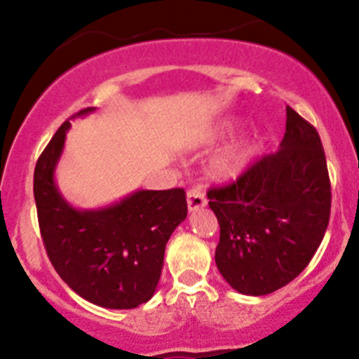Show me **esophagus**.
<instances>
[{"label": "esophagus", "instance_id": "esophagus-1", "mask_svg": "<svg viewBox=\"0 0 359 359\" xmlns=\"http://www.w3.org/2000/svg\"><path fill=\"white\" fill-rule=\"evenodd\" d=\"M205 205H206V198H205V193L201 191V187H193V189H189V193H187V208H189V212L200 210Z\"/></svg>", "mask_w": 359, "mask_h": 359}]
</instances>
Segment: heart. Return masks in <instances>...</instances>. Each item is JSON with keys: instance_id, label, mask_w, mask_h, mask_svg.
Listing matches in <instances>:
<instances>
[{"instance_id": "1", "label": "heart", "mask_w": 359, "mask_h": 359, "mask_svg": "<svg viewBox=\"0 0 359 359\" xmlns=\"http://www.w3.org/2000/svg\"><path fill=\"white\" fill-rule=\"evenodd\" d=\"M240 126V121L236 119H229L224 121L219 128L215 130V137L222 139V137L233 135ZM260 140L257 135H250L247 139L240 140L238 144L231 146L229 149L219 154L210 165V175L217 180H231L236 179L241 172L250 165L255 154L259 153Z\"/></svg>"}]
</instances>
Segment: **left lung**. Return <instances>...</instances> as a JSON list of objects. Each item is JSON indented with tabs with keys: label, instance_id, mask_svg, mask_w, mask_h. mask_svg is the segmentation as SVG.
<instances>
[{
	"label": "left lung",
	"instance_id": "8db88e82",
	"mask_svg": "<svg viewBox=\"0 0 359 359\" xmlns=\"http://www.w3.org/2000/svg\"><path fill=\"white\" fill-rule=\"evenodd\" d=\"M220 226L217 269L243 295H267L295 280L330 219V179L316 128L287 106L280 149L226 187L208 191Z\"/></svg>",
	"mask_w": 359,
	"mask_h": 359
}]
</instances>
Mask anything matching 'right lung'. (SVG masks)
Returning <instances> with one entry per match:
<instances>
[{
	"label": "right lung",
	"instance_id": "obj_1",
	"mask_svg": "<svg viewBox=\"0 0 359 359\" xmlns=\"http://www.w3.org/2000/svg\"><path fill=\"white\" fill-rule=\"evenodd\" d=\"M86 107L71 119L86 116ZM66 121L34 168L39 231L50 262L79 297L107 309H133L154 295L170 236L187 217L184 189H139L102 208L81 210L55 182Z\"/></svg>",
	"mask_w": 359,
	"mask_h": 359
}]
</instances>
